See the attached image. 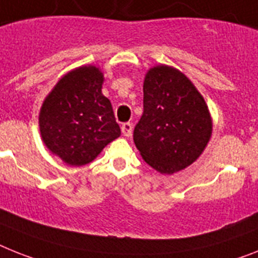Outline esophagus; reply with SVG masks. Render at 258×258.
Masks as SVG:
<instances>
[{
  "instance_id": "obj_1",
  "label": "esophagus",
  "mask_w": 258,
  "mask_h": 258,
  "mask_svg": "<svg viewBox=\"0 0 258 258\" xmlns=\"http://www.w3.org/2000/svg\"><path fill=\"white\" fill-rule=\"evenodd\" d=\"M122 134L125 138H130V136L133 135V124H131V123H123Z\"/></svg>"
}]
</instances>
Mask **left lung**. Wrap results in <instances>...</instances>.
Wrapping results in <instances>:
<instances>
[{"label": "left lung", "mask_w": 258, "mask_h": 258, "mask_svg": "<svg viewBox=\"0 0 258 258\" xmlns=\"http://www.w3.org/2000/svg\"><path fill=\"white\" fill-rule=\"evenodd\" d=\"M143 115L134 142L144 161L161 174L191 165L206 148L213 120L205 98L182 72L156 66L143 85Z\"/></svg>", "instance_id": "1"}]
</instances>
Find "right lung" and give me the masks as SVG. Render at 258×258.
Instances as JSON below:
<instances>
[{"mask_svg":"<svg viewBox=\"0 0 258 258\" xmlns=\"http://www.w3.org/2000/svg\"><path fill=\"white\" fill-rule=\"evenodd\" d=\"M102 84L103 73L97 67H80L62 76L43 102L39 114L42 139L68 165L92 162L120 135Z\"/></svg>","mask_w":258,"mask_h":258,"instance_id":"obj_1","label":"right lung"}]
</instances>
